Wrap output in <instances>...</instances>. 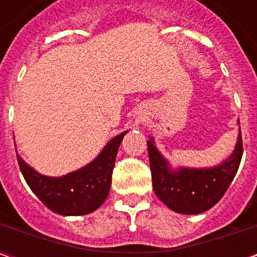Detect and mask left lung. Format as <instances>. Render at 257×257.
I'll return each instance as SVG.
<instances>
[{"label": "left lung", "instance_id": "left-lung-1", "mask_svg": "<svg viewBox=\"0 0 257 257\" xmlns=\"http://www.w3.org/2000/svg\"><path fill=\"white\" fill-rule=\"evenodd\" d=\"M239 123V121H238ZM153 189L169 209L183 215H198L216 205L231 184L242 158L241 131L232 154L213 168L172 169L151 138L147 142Z\"/></svg>", "mask_w": 257, "mask_h": 257}]
</instances>
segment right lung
<instances>
[{"mask_svg": "<svg viewBox=\"0 0 257 257\" xmlns=\"http://www.w3.org/2000/svg\"><path fill=\"white\" fill-rule=\"evenodd\" d=\"M126 132L110 140L86 167L60 178L44 176L18 156L20 171L33 193L52 212L63 216L88 215L106 201L118 147Z\"/></svg>", "mask_w": 257, "mask_h": 257, "instance_id": "add662e5", "label": "right lung"}]
</instances>
